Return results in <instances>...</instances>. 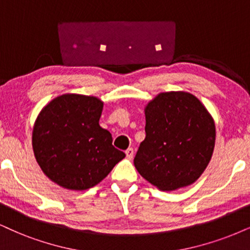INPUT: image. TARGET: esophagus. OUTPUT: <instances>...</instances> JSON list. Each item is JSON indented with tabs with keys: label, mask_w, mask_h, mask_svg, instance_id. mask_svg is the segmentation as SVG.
<instances>
[{
	"label": "esophagus",
	"mask_w": 250,
	"mask_h": 250,
	"mask_svg": "<svg viewBox=\"0 0 250 250\" xmlns=\"http://www.w3.org/2000/svg\"><path fill=\"white\" fill-rule=\"evenodd\" d=\"M125 154H126V158L128 160H132L133 159V155H134V149L133 148H127L125 150Z\"/></svg>",
	"instance_id": "obj_1"
}]
</instances>
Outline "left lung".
Returning <instances> with one entry per match:
<instances>
[{
	"label": "left lung",
	"instance_id": "1",
	"mask_svg": "<svg viewBox=\"0 0 250 250\" xmlns=\"http://www.w3.org/2000/svg\"><path fill=\"white\" fill-rule=\"evenodd\" d=\"M146 138L134 158L139 174L171 191L192 184L210 162L214 122L198 98L184 91L161 92L145 109Z\"/></svg>",
	"mask_w": 250,
	"mask_h": 250
}]
</instances>
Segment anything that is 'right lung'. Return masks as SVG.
Here are the masks:
<instances>
[{
	"label": "right lung",
	"instance_id": "1",
	"mask_svg": "<svg viewBox=\"0 0 250 250\" xmlns=\"http://www.w3.org/2000/svg\"><path fill=\"white\" fill-rule=\"evenodd\" d=\"M103 102L66 94L39 113L32 133L37 162L54 183L69 190H87L107 176L125 158L100 122Z\"/></svg>",
	"mask_w": 250,
	"mask_h": 250
}]
</instances>
